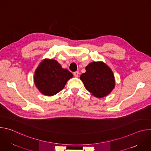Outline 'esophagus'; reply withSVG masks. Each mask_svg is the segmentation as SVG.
I'll return each instance as SVG.
<instances>
[{"label":"esophagus","instance_id":"esophagus-1","mask_svg":"<svg viewBox=\"0 0 151 151\" xmlns=\"http://www.w3.org/2000/svg\"><path fill=\"white\" fill-rule=\"evenodd\" d=\"M79 72H75L74 73H73V75H74V76L75 77V78H78V76H79Z\"/></svg>","mask_w":151,"mask_h":151}]
</instances>
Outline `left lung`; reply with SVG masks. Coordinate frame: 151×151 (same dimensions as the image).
Here are the masks:
<instances>
[{
	"mask_svg": "<svg viewBox=\"0 0 151 151\" xmlns=\"http://www.w3.org/2000/svg\"><path fill=\"white\" fill-rule=\"evenodd\" d=\"M80 76L85 88L93 96L102 98L109 94L115 87L112 69L103 61L91 62Z\"/></svg>",
	"mask_w": 151,
	"mask_h": 151,
	"instance_id": "8db88e82",
	"label": "left lung"
}]
</instances>
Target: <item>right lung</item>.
Returning a JSON list of instances; mask_svg holds the SVG:
<instances>
[{
    "label": "right lung",
    "mask_w": 151,
    "mask_h": 151,
    "mask_svg": "<svg viewBox=\"0 0 151 151\" xmlns=\"http://www.w3.org/2000/svg\"><path fill=\"white\" fill-rule=\"evenodd\" d=\"M73 75L54 59L43 60L34 74V83L42 94L52 96L61 91Z\"/></svg>",
    "instance_id": "obj_1"
}]
</instances>
